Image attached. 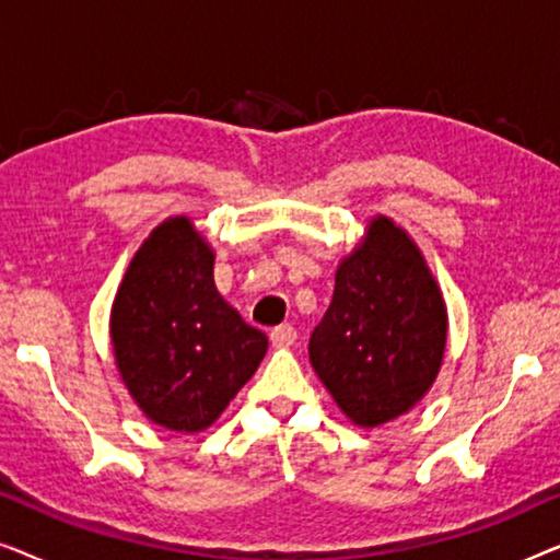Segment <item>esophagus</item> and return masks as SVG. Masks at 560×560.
Returning a JSON list of instances; mask_svg holds the SVG:
<instances>
[{"mask_svg": "<svg viewBox=\"0 0 560 560\" xmlns=\"http://www.w3.org/2000/svg\"><path fill=\"white\" fill-rule=\"evenodd\" d=\"M295 339H298V331L290 324H280L270 331L272 347H293Z\"/></svg>", "mask_w": 560, "mask_h": 560, "instance_id": "obj_1", "label": "esophagus"}]
</instances>
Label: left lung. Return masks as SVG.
Segmentation results:
<instances>
[{
    "instance_id": "left-lung-1",
    "label": "left lung",
    "mask_w": 560,
    "mask_h": 560,
    "mask_svg": "<svg viewBox=\"0 0 560 560\" xmlns=\"http://www.w3.org/2000/svg\"><path fill=\"white\" fill-rule=\"evenodd\" d=\"M446 331V303L416 242L377 217L341 259L308 354L343 416L377 428L423 400L439 377Z\"/></svg>"
}]
</instances>
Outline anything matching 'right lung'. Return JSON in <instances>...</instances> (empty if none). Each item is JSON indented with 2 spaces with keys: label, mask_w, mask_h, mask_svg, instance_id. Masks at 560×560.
<instances>
[{
  "label": "right lung",
  "mask_w": 560,
  "mask_h": 560,
  "mask_svg": "<svg viewBox=\"0 0 560 560\" xmlns=\"http://www.w3.org/2000/svg\"><path fill=\"white\" fill-rule=\"evenodd\" d=\"M112 347L152 423L198 433L247 385L267 336L213 285V249L188 217L165 219L129 262L112 305Z\"/></svg>",
  "instance_id": "right-lung-1"
}]
</instances>
